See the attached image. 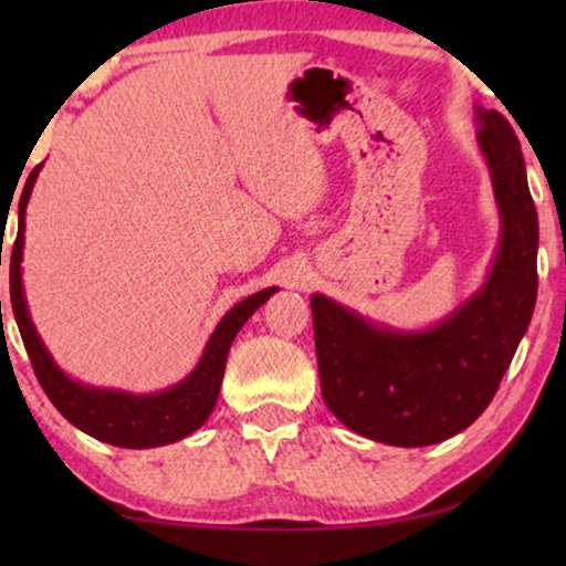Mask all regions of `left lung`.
Here are the masks:
<instances>
[{"label":"left lung","mask_w":566,"mask_h":566,"mask_svg":"<svg viewBox=\"0 0 566 566\" xmlns=\"http://www.w3.org/2000/svg\"><path fill=\"white\" fill-rule=\"evenodd\" d=\"M474 123L500 216L482 285L424 329L312 296L324 405L378 443L420 448L467 430L492 401L536 306L538 216L521 144L500 113L474 105Z\"/></svg>","instance_id":"8db88e82"}]
</instances>
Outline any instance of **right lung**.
I'll list each match as a JSON object with an SVG mask.
<instances>
[{"instance_id":"1","label":"right lung","mask_w":566,"mask_h":566,"mask_svg":"<svg viewBox=\"0 0 566 566\" xmlns=\"http://www.w3.org/2000/svg\"><path fill=\"white\" fill-rule=\"evenodd\" d=\"M43 165H38L30 172L25 188H22L18 206V239L12 247L10 262V296L12 312L18 319L22 343L33 363V370L41 381L43 391L49 394L53 407L66 417L74 428H80L87 436L103 440V443L118 448H159L177 443L196 432L208 417H211L216 399H219L223 368H227L229 347L234 343L237 332L244 327V322L265 304L277 291V285L262 289L252 296H247L229 308L216 324V329L208 337L206 350L182 381H177L167 389L151 394H136L126 389H107L95 386L80 378H72L64 368L53 360V355L38 335L25 298V285H22V250H25V208L33 192Z\"/></svg>"}]
</instances>
